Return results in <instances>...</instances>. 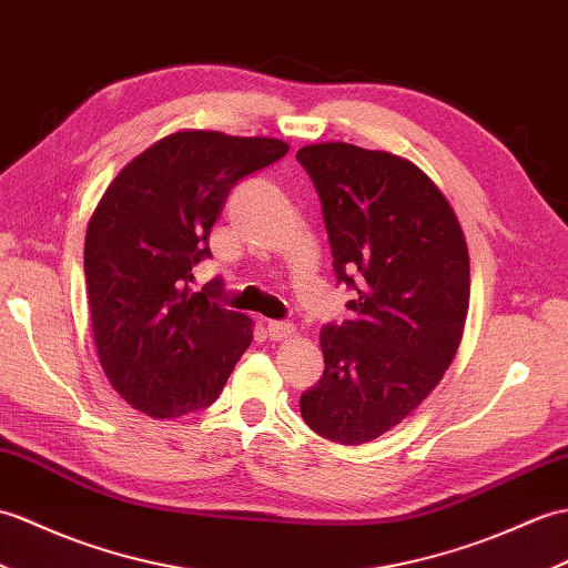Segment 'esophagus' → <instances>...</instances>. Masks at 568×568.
<instances>
[{"mask_svg": "<svg viewBox=\"0 0 568 568\" xmlns=\"http://www.w3.org/2000/svg\"><path fill=\"white\" fill-rule=\"evenodd\" d=\"M295 334V326H290L285 322H268V336L271 341H283L287 336Z\"/></svg>", "mask_w": 568, "mask_h": 568, "instance_id": "obj_1", "label": "esophagus"}]
</instances>
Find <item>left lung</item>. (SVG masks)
Masks as SVG:
<instances>
[{"label": "left lung", "instance_id": "1", "mask_svg": "<svg viewBox=\"0 0 568 568\" xmlns=\"http://www.w3.org/2000/svg\"><path fill=\"white\" fill-rule=\"evenodd\" d=\"M322 201L351 320L326 324L324 375L300 397L322 438L363 445L443 379L469 310V252L453 205L416 164L348 142L297 152Z\"/></svg>", "mask_w": 568, "mask_h": 568}]
</instances>
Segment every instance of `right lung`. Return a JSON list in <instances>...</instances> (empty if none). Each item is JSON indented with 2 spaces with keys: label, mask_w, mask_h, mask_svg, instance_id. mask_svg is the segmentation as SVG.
Segmentation results:
<instances>
[{
  "label": "right lung",
  "mask_w": 568,
  "mask_h": 568,
  "mask_svg": "<svg viewBox=\"0 0 568 568\" xmlns=\"http://www.w3.org/2000/svg\"><path fill=\"white\" fill-rule=\"evenodd\" d=\"M287 142L181 130L125 164L89 220L84 275L105 377L152 418L213 404L254 338V322L193 293V266L236 181L278 162Z\"/></svg>",
  "instance_id": "add662e5"
}]
</instances>
